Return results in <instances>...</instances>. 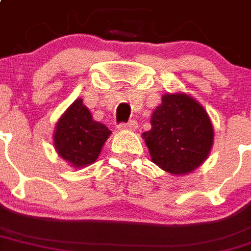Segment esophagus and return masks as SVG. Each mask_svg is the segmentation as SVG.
I'll use <instances>...</instances> for the list:
<instances>
[{
  "mask_svg": "<svg viewBox=\"0 0 251 251\" xmlns=\"http://www.w3.org/2000/svg\"><path fill=\"white\" fill-rule=\"evenodd\" d=\"M138 127V123L135 121V120H131V121H128L126 124H120L117 126V130L120 131H125V130H130V131H135V128Z\"/></svg>",
  "mask_w": 251,
  "mask_h": 251,
  "instance_id": "obj_1",
  "label": "esophagus"
}]
</instances>
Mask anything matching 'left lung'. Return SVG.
<instances>
[{"instance_id":"obj_1","label":"left lung","mask_w":251,"mask_h":251,"mask_svg":"<svg viewBox=\"0 0 251 251\" xmlns=\"http://www.w3.org/2000/svg\"><path fill=\"white\" fill-rule=\"evenodd\" d=\"M151 128L141 136L152 163L173 176H187L204 163L213 147L207 111L191 95L164 93L152 111Z\"/></svg>"}]
</instances>
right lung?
Instances as JSON below:
<instances>
[{
  "label": "right lung",
  "instance_id": "obj_1",
  "mask_svg": "<svg viewBox=\"0 0 251 251\" xmlns=\"http://www.w3.org/2000/svg\"><path fill=\"white\" fill-rule=\"evenodd\" d=\"M110 135L107 126L95 121L83 100L77 99L56 121L54 148L71 167L79 169L97 160Z\"/></svg>",
  "mask_w": 251,
  "mask_h": 251
}]
</instances>
